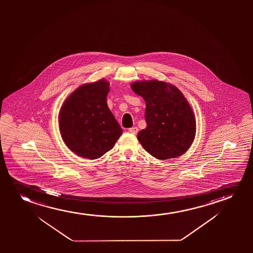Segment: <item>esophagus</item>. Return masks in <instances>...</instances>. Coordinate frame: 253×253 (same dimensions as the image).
I'll list each match as a JSON object with an SVG mask.
<instances>
[{"mask_svg":"<svg viewBox=\"0 0 253 253\" xmlns=\"http://www.w3.org/2000/svg\"><path fill=\"white\" fill-rule=\"evenodd\" d=\"M128 131L129 132V133H131V134L136 135L137 132H138V128H137V127H133V128H128Z\"/></svg>","mask_w":253,"mask_h":253,"instance_id":"34e87169","label":"esophagus"}]
</instances>
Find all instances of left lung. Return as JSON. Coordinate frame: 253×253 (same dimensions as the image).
<instances>
[{
    "label": "left lung",
    "mask_w": 253,
    "mask_h": 253,
    "mask_svg": "<svg viewBox=\"0 0 253 253\" xmlns=\"http://www.w3.org/2000/svg\"><path fill=\"white\" fill-rule=\"evenodd\" d=\"M145 101L147 127L137 139L156 159L176 158L194 142L196 121L190 104L176 87L159 80L136 81L130 84Z\"/></svg>",
    "instance_id": "left-lung-1"
}]
</instances>
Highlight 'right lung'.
Returning <instances> with one entry per match:
<instances>
[{"instance_id":"right-lung-1","label":"right lung","mask_w":253,"mask_h":253,"mask_svg":"<svg viewBox=\"0 0 253 253\" xmlns=\"http://www.w3.org/2000/svg\"><path fill=\"white\" fill-rule=\"evenodd\" d=\"M107 80L84 84L66 98L59 115L63 141L78 156L97 159L114 147L123 133L108 107Z\"/></svg>"}]
</instances>
